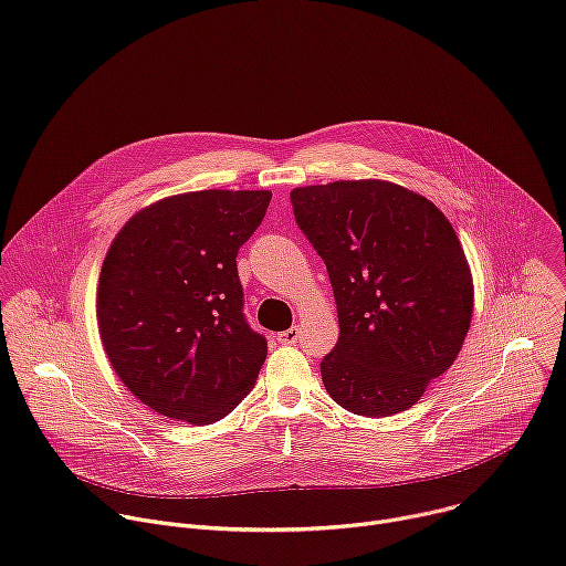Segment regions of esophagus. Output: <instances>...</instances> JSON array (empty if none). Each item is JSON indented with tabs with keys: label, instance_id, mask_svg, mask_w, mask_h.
I'll list each match as a JSON object with an SVG mask.
<instances>
[{
	"label": "esophagus",
	"instance_id": "esophagus-1",
	"mask_svg": "<svg viewBox=\"0 0 566 566\" xmlns=\"http://www.w3.org/2000/svg\"><path fill=\"white\" fill-rule=\"evenodd\" d=\"M277 340H280L282 345H295V343L300 340V329H297V327H291V329L277 334Z\"/></svg>",
	"mask_w": 566,
	"mask_h": 566
}]
</instances>
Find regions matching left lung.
Returning <instances> with one entry per match:
<instances>
[{
  "instance_id": "left-lung-1",
  "label": "left lung",
  "mask_w": 566,
  "mask_h": 566,
  "mask_svg": "<svg viewBox=\"0 0 566 566\" xmlns=\"http://www.w3.org/2000/svg\"><path fill=\"white\" fill-rule=\"evenodd\" d=\"M291 205L336 300L340 334L321 361L327 392L354 416L401 413L455 361L470 329L472 273L451 223L384 180L300 187Z\"/></svg>"
}]
</instances>
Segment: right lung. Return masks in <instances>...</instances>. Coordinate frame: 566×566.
<instances>
[{
	"label": "right lung",
	"mask_w": 566,
	"mask_h": 566,
	"mask_svg": "<svg viewBox=\"0 0 566 566\" xmlns=\"http://www.w3.org/2000/svg\"><path fill=\"white\" fill-rule=\"evenodd\" d=\"M269 202L271 191L180 193L115 237L98 277V332L119 379L156 413L212 424L252 390L269 347L243 314L237 254Z\"/></svg>",
	"instance_id": "add662e5"
}]
</instances>
